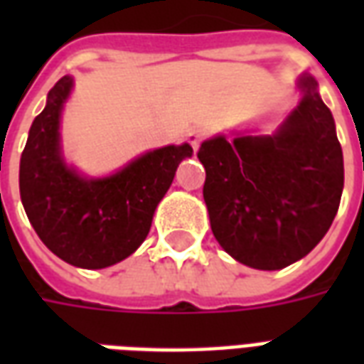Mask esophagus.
I'll use <instances>...</instances> for the list:
<instances>
[{
  "instance_id": "1",
  "label": "esophagus",
  "mask_w": 364,
  "mask_h": 364,
  "mask_svg": "<svg viewBox=\"0 0 364 364\" xmlns=\"http://www.w3.org/2000/svg\"><path fill=\"white\" fill-rule=\"evenodd\" d=\"M203 136H205L203 130H191L189 134H187V142L193 146V150L195 151L198 150V146H200V142H203Z\"/></svg>"
}]
</instances>
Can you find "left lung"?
Here are the masks:
<instances>
[{"instance_id":"1","label":"left lung","mask_w":364,"mask_h":364,"mask_svg":"<svg viewBox=\"0 0 364 364\" xmlns=\"http://www.w3.org/2000/svg\"><path fill=\"white\" fill-rule=\"evenodd\" d=\"M302 99L273 134H224L198 148L210 228L240 263L277 271L312 252L336 218L343 151L336 122L310 74Z\"/></svg>"}]
</instances>
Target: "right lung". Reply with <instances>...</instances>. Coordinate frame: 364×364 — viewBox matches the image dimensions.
<instances>
[{
    "label": "right lung",
    "instance_id": "1",
    "mask_svg": "<svg viewBox=\"0 0 364 364\" xmlns=\"http://www.w3.org/2000/svg\"><path fill=\"white\" fill-rule=\"evenodd\" d=\"M74 87L64 75L48 91L21 154L19 191L28 222L60 259L82 269H105L140 247L151 218L193 156L189 144L146 151L107 177H85L62 154L60 119Z\"/></svg>",
    "mask_w": 364,
    "mask_h": 364
}]
</instances>
